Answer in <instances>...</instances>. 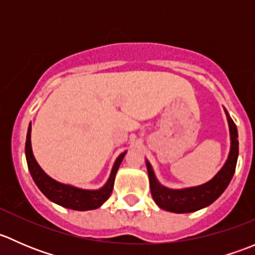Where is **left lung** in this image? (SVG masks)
I'll return each mask as SVG.
<instances>
[{
    "mask_svg": "<svg viewBox=\"0 0 255 255\" xmlns=\"http://www.w3.org/2000/svg\"><path fill=\"white\" fill-rule=\"evenodd\" d=\"M227 118L231 132L230 156H228L225 166L217 173V175L206 184L184 190L166 189L156 181L150 164L146 163L151 196L159 207L175 213L195 212V211L201 210V208L206 207L213 201H216L222 195V192L227 189L228 184L231 182L233 174H235L238 159L237 127H236V123L233 122L232 118L228 116V113Z\"/></svg>",
    "mask_w": 255,
    "mask_h": 255,
    "instance_id": "obj_1",
    "label": "left lung"
}]
</instances>
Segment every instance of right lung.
<instances>
[{
    "label": "right lung",
    "instance_id": "add662e5",
    "mask_svg": "<svg viewBox=\"0 0 255 255\" xmlns=\"http://www.w3.org/2000/svg\"><path fill=\"white\" fill-rule=\"evenodd\" d=\"M30 130H32V126L29 125L27 133V140H25V158H27L28 169H29L30 175H32L37 186L39 187L40 191L49 200H51L55 204H59L60 206L76 211L95 210V208L101 206L106 200H109V197L112 194L116 173H117L126 153H122L117 158V160H116L115 165L112 168L109 181L106 182V185L102 189L95 190V191H92V190L76 189V187L69 186V185H63L60 182L55 181V180L49 177L39 168V165L37 164L32 153Z\"/></svg>",
    "mask_w": 255,
    "mask_h": 255
}]
</instances>
